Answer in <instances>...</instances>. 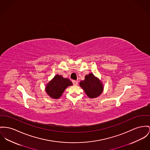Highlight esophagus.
Listing matches in <instances>:
<instances>
[{
	"label": "esophagus",
	"instance_id": "obj_1",
	"mask_svg": "<svg viewBox=\"0 0 150 150\" xmlns=\"http://www.w3.org/2000/svg\"><path fill=\"white\" fill-rule=\"evenodd\" d=\"M72 82H73L74 85H77L78 84V82L77 81H75V80H73Z\"/></svg>",
	"mask_w": 150,
	"mask_h": 150
}]
</instances>
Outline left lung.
Listing matches in <instances>:
<instances>
[{
  "label": "left lung",
  "instance_id": "left-lung-1",
  "mask_svg": "<svg viewBox=\"0 0 150 150\" xmlns=\"http://www.w3.org/2000/svg\"><path fill=\"white\" fill-rule=\"evenodd\" d=\"M80 85L90 98L98 97L103 90L102 83L93 73L86 75L85 80L80 82Z\"/></svg>",
  "mask_w": 150,
  "mask_h": 150
}]
</instances>
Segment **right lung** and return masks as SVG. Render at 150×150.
Segmentation results:
<instances>
[{
    "instance_id": "1",
    "label": "right lung",
    "mask_w": 150,
    "mask_h": 150,
    "mask_svg": "<svg viewBox=\"0 0 150 150\" xmlns=\"http://www.w3.org/2000/svg\"><path fill=\"white\" fill-rule=\"evenodd\" d=\"M72 85L73 83L69 79L63 78L61 76L57 74L48 83L45 91L51 98L59 99L64 90Z\"/></svg>"
}]
</instances>
